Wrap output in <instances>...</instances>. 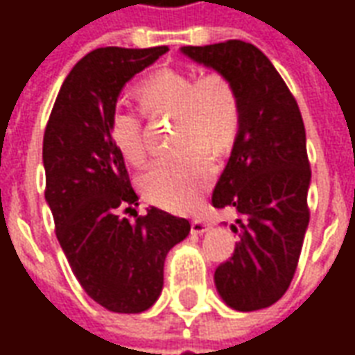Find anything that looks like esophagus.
<instances>
[{
	"instance_id": "1",
	"label": "esophagus",
	"mask_w": 355,
	"mask_h": 355,
	"mask_svg": "<svg viewBox=\"0 0 355 355\" xmlns=\"http://www.w3.org/2000/svg\"><path fill=\"white\" fill-rule=\"evenodd\" d=\"M207 230H209V223L201 220V218H196V220H192V234H196V236H201V234H205Z\"/></svg>"
}]
</instances>
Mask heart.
Returning <instances> with one entry per match:
<instances>
[{
  "mask_svg": "<svg viewBox=\"0 0 355 355\" xmlns=\"http://www.w3.org/2000/svg\"><path fill=\"white\" fill-rule=\"evenodd\" d=\"M137 98L148 114H177V154L155 159L140 178L148 200L169 211H186L211 184L215 165L207 152L226 154L241 127V101L226 76L209 72L196 80L192 72L157 70L140 81ZM112 144L125 162L142 165L148 155L142 119L125 104L108 117Z\"/></svg>",
  "mask_w": 355,
  "mask_h": 355,
  "instance_id": "1",
  "label": "heart"
}]
</instances>
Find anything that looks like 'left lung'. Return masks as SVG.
Listing matches in <instances>:
<instances>
[{"mask_svg": "<svg viewBox=\"0 0 355 355\" xmlns=\"http://www.w3.org/2000/svg\"><path fill=\"white\" fill-rule=\"evenodd\" d=\"M180 51L226 76L241 101L239 135L213 192L216 209L238 211L232 230L239 241L230 261L216 268V291L239 312L268 308L289 289L310 223L304 121L283 78L253 43L228 40Z\"/></svg>", "mask_w": 355, "mask_h": 355, "instance_id": "obj_1", "label": "left lung"}]
</instances>
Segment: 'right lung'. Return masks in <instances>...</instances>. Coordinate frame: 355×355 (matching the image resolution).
<instances>
[{
    "instance_id": "1",
    "label": "right lung",
    "mask_w": 355,
    "mask_h": 355,
    "mask_svg": "<svg viewBox=\"0 0 355 355\" xmlns=\"http://www.w3.org/2000/svg\"><path fill=\"white\" fill-rule=\"evenodd\" d=\"M167 51H91L62 83L43 135L45 200L58 243L81 287L110 312L140 313L154 304L165 257L190 234L186 218L162 209L137 215L139 196L108 132L125 83Z\"/></svg>"
}]
</instances>
